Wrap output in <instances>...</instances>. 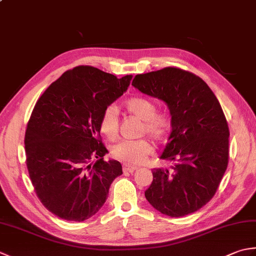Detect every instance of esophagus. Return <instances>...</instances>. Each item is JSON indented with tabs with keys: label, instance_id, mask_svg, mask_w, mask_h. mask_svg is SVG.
<instances>
[{
	"label": "esophagus",
	"instance_id": "1",
	"mask_svg": "<svg viewBox=\"0 0 256 256\" xmlns=\"http://www.w3.org/2000/svg\"><path fill=\"white\" fill-rule=\"evenodd\" d=\"M138 170V167L135 166H130V165H123V172H133Z\"/></svg>",
	"mask_w": 256,
	"mask_h": 256
}]
</instances>
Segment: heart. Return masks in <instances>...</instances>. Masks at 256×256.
<instances>
[{"instance_id":"1","label":"heart","mask_w":256,"mask_h":256,"mask_svg":"<svg viewBox=\"0 0 256 256\" xmlns=\"http://www.w3.org/2000/svg\"><path fill=\"white\" fill-rule=\"evenodd\" d=\"M124 106L132 116L142 120L140 134H148L158 143L170 138L172 128V116L167 112L157 111V103L148 96H133L125 101ZM101 133L108 140L118 135V118L116 106H108L102 111L99 120ZM114 158L130 165H138L153 153V145L148 138L138 140H121L111 150Z\"/></svg>"}]
</instances>
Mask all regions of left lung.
<instances>
[{"mask_svg": "<svg viewBox=\"0 0 256 256\" xmlns=\"http://www.w3.org/2000/svg\"><path fill=\"white\" fill-rule=\"evenodd\" d=\"M132 84L167 103L172 120L160 156L170 168L153 170L145 197L156 210L179 218L208 204L229 162V126L220 103L204 81L176 67L136 74Z\"/></svg>", "mask_w": 256, "mask_h": 256, "instance_id": "1", "label": "left lung"}]
</instances>
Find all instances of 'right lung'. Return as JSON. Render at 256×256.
<instances>
[{"label": "right lung", "instance_id": "add662e5", "mask_svg": "<svg viewBox=\"0 0 256 256\" xmlns=\"http://www.w3.org/2000/svg\"><path fill=\"white\" fill-rule=\"evenodd\" d=\"M131 79L74 67L54 81L32 108L24 140L26 166L38 199L59 218L81 222L94 216L122 175L118 160H103L108 150L99 120Z\"/></svg>", "mask_w": 256, "mask_h": 256}]
</instances>
